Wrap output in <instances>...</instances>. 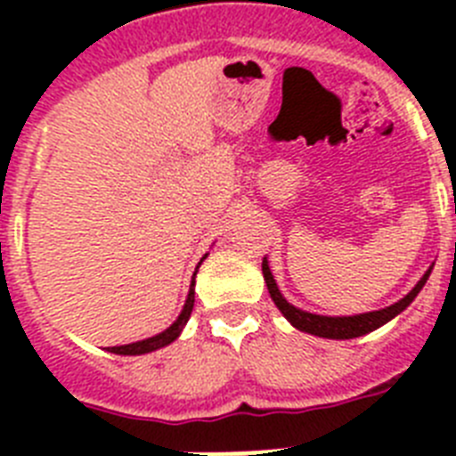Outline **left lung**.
I'll list each match as a JSON object with an SVG mask.
<instances>
[{
  "label": "left lung",
  "instance_id": "obj_1",
  "mask_svg": "<svg viewBox=\"0 0 456 456\" xmlns=\"http://www.w3.org/2000/svg\"><path fill=\"white\" fill-rule=\"evenodd\" d=\"M432 267L422 273V278L416 283V288L411 289L404 299L395 301L393 305H386V308L381 310H372V313H361V315L329 317V315H315V313H308V310H301L297 308V305L289 304L283 294H281V289H278L276 281H273L267 257H263V276H265V283H267L269 297H272V301L276 304V308L283 313L285 320H288L294 329H299V331L310 333V336H317V338H329V340H352V338L365 336V333L377 331L379 326H384L386 322H390L393 317L400 315L402 310H406V305H411V301L416 299L418 292L425 288L427 278H429V273H432Z\"/></svg>",
  "mask_w": 456,
  "mask_h": 456
}]
</instances>
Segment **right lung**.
Listing matches in <instances>:
<instances>
[{
  "label": "right lung",
  "mask_w": 456,
  "mask_h": 456,
  "mask_svg": "<svg viewBox=\"0 0 456 456\" xmlns=\"http://www.w3.org/2000/svg\"><path fill=\"white\" fill-rule=\"evenodd\" d=\"M205 257H208V253H205ZM200 263H203V260H200ZM200 263H199V267H200ZM199 267H196V272H199ZM196 272H193V276H196ZM193 276H191V285H189L187 301H184L183 310H180L178 320L173 322L168 329H164V331L157 333V336L146 338V340L130 342V345H120V347H107V352L120 354V356H141V354L157 352V349H162V347H167V345H171L173 340H178L180 333H183L184 324L189 322V317H191V310H193V285H196Z\"/></svg>",
  "instance_id": "obj_1"
}]
</instances>
